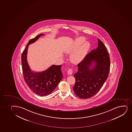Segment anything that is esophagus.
Returning <instances> with one entry per match:
<instances>
[{
  "label": "esophagus",
  "instance_id": "34e87169",
  "mask_svg": "<svg viewBox=\"0 0 132 132\" xmlns=\"http://www.w3.org/2000/svg\"><path fill=\"white\" fill-rule=\"evenodd\" d=\"M73 70L72 69H69L68 71V74L69 75H71L72 74Z\"/></svg>",
  "mask_w": 132,
  "mask_h": 132
}]
</instances>
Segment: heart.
Masks as SVG:
<instances>
[{"mask_svg":"<svg viewBox=\"0 0 132 132\" xmlns=\"http://www.w3.org/2000/svg\"><path fill=\"white\" fill-rule=\"evenodd\" d=\"M84 37L77 38L68 47L65 49L66 54H71L70 56V60L74 64L81 62L86 56L90 47V44L88 42H85Z\"/></svg>","mask_w":132,"mask_h":132,"instance_id":"obj_1","label":"heart"}]
</instances>
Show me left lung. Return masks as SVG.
Listing matches in <instances>:
<instances>
[{"label": "left lung", "mask_w": 132, "mask_h": 132, "mask_svg": "<svg viewBox=\"0 0 132 132\" xmlns=\"http://www.w3.org/2000/svg\"><path fill=\"white\" fill-rule=\"evenodd\" d=\"M97 46L78 64V72L74 75L76 82L73 89L76 95L81 99L96 95L108 77L110 60L108 50L98 39Z\"/></svg>", "instance_id": "obj_1"}]
</instances>
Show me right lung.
I'll return each mask as SVG.
<instances>
[{
	"label": "right lung",
	"mask_w": 132,
	"mask_h": 132,
	"mask_svg": "<svg viewBox=\"0 0 132 132\" xmlns=\"http://www.w3.org/2000/svg\"><path fill=\"white\" fill-rule=\"evenodd\" d=\"M44 34H41L28 42L21 55V64L24 79L33 92L40 96L49 95L53 92L63 78L61 71V65H53L45 71H32L27 62L28 46L34 43Z\"/></svg>",
	"instance_id": "add662e5"
}]
</instances>
